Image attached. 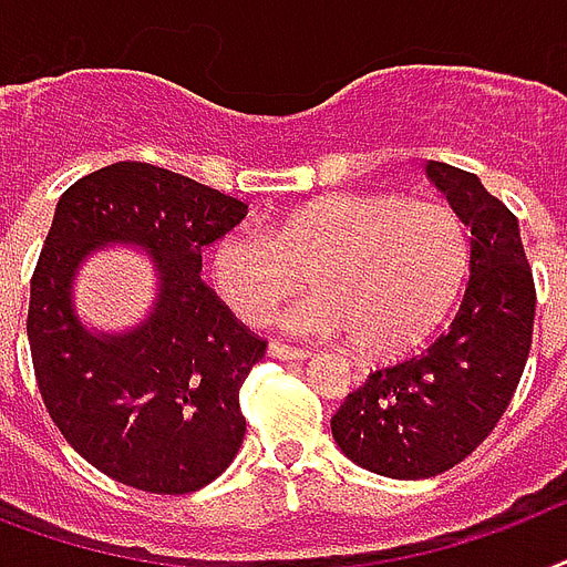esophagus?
I'll return each mask as SVG.
<instances>
[{"mask_svg":"<svg viewBox=\"0 0 567 567\" xmlns=\"http://www.w3.org/2000/svg\"><path fill=\"white\" fill-rule=\"evenodd\" d=\"M267 353L274 355V359H291V362H300V359H309V350H302V347H291V344H282V341H270L267 347Z\"/></svg>","mask_w":567,"mask_h":567,"instance_id":"1","label":"esophagus"}]
</instances>
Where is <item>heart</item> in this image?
Instances as JSON below:
<instances>
[{
	"label": "heart",
	"instance_id": "obj_1",
	"mask_svg": "<svg viewBox=\"0 0 567 567\" xmlns=\"http://www.w3.org/2000/svg\"><path fill=\"white\" fill-rule=\"evenodd\" d=\"M471 240L439 199L332 194L274 226L231 229L212 247V282L240 320L261 327L302 285L318 288L285 318L311 338L350 336L359 353L400 355L421 344L465 282Z\"/></svg>",
	"mask_w": 567,
	"mask_h": 567
}]
</instances>
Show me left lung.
Masks as SVG:
<instances>
[{"label":"left lung","mask_w":567,"mask_h":567,"mask_svg":"<svg viewBox=\"0 0 567 567\" xmlns=\"http://www.w3.org/2000/svg\"><path fill=\"white\" fill-rule=\"evenodd\" d=\"M426 173L471 229L465 300L430 347L371 371L332 417L347 458L394 480L450 471L492 435L527 368L536 320L518 217L474 173L441 162H426Z\"/></svg>","instance_id":"left-lung-1"}]
</instances>
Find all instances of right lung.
<instances>
[{
  "label": "right lung",
  "instance_id": "obj_1",
  "mask_svg": "<svg viewBox=\"0 0 567 567\" xmlns=\"http://www.w3.org/2000/svg\"><path fill=\"white\" fill-rule=\"evenodd\" d=\"M247 205L182 173L117 162L58 199L31 274V364L66 444L111 480L150 494H188L229 467L247 417L240 385L267 341L203 282V247ZM141 243L163 274L144 328L96 339L69 309L78 261L100 243Z\"/></svg>",
  "mask_w": 567,
  "mask_h": 567
}]
</instances>
